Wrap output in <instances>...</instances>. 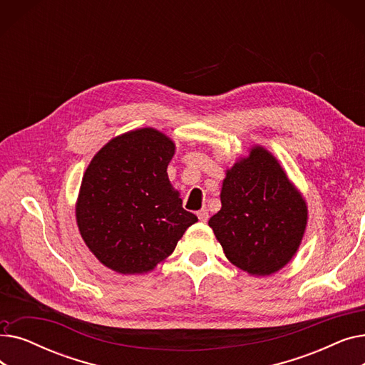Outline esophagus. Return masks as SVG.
Masks as SVG:
<instances>
[{"label": "esophagus", "mask_w": 365, "mask_h": 365, "mask_svg": "<svg viewBox=\"0 0 365 365\" xmlns=\"http://www.w3.org/2000/svg\"><path fill=\"white\" fill-rule=\"evenodd\" d=\"M197 216H198V219L201 220V222H207L208 220V210H205V208H202V210H200V212L197 213Z\"/></svg>", "instance_id": "esophagus-1"}]
</instances>
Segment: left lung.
<instances>
[{"instance_id": "left-lung-1", "label": "left lung", "mask_w": 365, "mask_h": 365, "mask_svg": "<svg viewBox=\"0 0 365 365\" xmlns=\"http://www.w3.org/2000/svg\"><path fill=\"white\" fill-rule=\"evenodd\" d=\"M220 201L208 225L229 262L264 277L292 260L308 223V207L271 152L255 146L226 170Z\"/></svg>"}]
</instances>
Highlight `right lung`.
Returning a JSON list of instances; mask_svg holds the SVG:
<instances>
[{
  "label": "right lung",
  "instance_id": "right-lung-1",
  "mask_svg": "<svg viewBox=\"0 0 365 365\" xmlns=\"http://www.w3.org/2000/svg\"><path fill=\"white\" fill-rule=\"evenodd\" d=\"M175 143L155 128H139L109 140L88 164L76 225L109 269L134 275L165 260L198 217L182 207L167 167Z\"/></svg>",
  "mask_w": 365,
  "mask_h": 365
}]
</instances>
